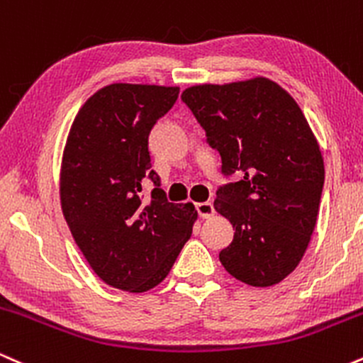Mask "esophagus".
Returning <instances> with one entry per match:
<instances>
[{"label": "esophagus", "instance_id": "esophagus-1", "mask_svg": "<svg viewBox=\"0 0 363 363\" xmlns=\"http://www.w3.org/2000/svg\"><path fill=\"white\" fill-rule=\"evenodd\" d=\"M194 208H196V211H198V215L201 216V218H210V216H213V213H215V208L210 201L196 203Z\"/></svg>", "mask_w": 363, "mask_h": 363}]
</instances>
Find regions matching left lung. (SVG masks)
<instances>
[{
	"mask_svg": "<svg viewBox=\"0 0 363 363\" xmlns=\"http://www.w3.org/2000/svg\"><path fill=\"white\" fill-rule=\"evenodd\" d=\"M182 102L235 182L216 189L215 210L234 239L220 261L251 286L280 283L303 257L319 213L324 162L309 123L286 90L268 78L196 85Z\"/></svg>",
	"mask_w": 363,
	"mask_h": 363,
	"instance_id": "1",
	"label": "left lung"
}]
</instances>
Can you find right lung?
<instances>
[{
  "label": "right lung",
  "instance_id": "obj_1",
  "mask_svg": "<svg viewBox=\"0 0 363 363\" xmlns=\"http://www.w3.org/2000/svg\"><path fill=\"white\" fill-rule=\"evenodd\" d=\"M177 97V86L112 83L83 104L69 129L62 215L91 269L114 289L157 286L193 232L194 206L167 201L148 152L150 133ZM147 182L154 189L145 199Z\"/></svg>",
  "mask_w": 363,
  "mask_h": 363
}]
</instances>
